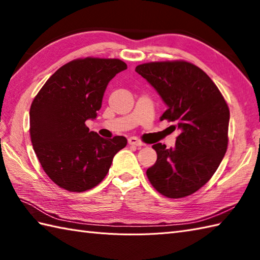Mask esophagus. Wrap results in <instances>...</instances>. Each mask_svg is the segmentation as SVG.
Returning <instances> with one entry per match:
<instances>
[{
    "label": "esophagus",
    "mask_w": 260,
    "mask_h": 260,
    "mask_svg": "<svg viewBox=\"0 0 260 260\" xmlns=\"http://www.w3.org/2000/svg\"><path fill=\"white\" fill-rule=\"evenodd\" d=\"M128 144L129 145H135V146H144L145 145L144 143H143L140 139H137V137H129Z\"/></svg>",
    "instance_id": "1"
}]
</instances>
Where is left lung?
Wrapping results in <instances>:
<instances>
[{"label": "left lung", "mask_w": 260, "mask_h": 260, "mask_svg": "<svg viewBox=\"0 0 260 260\" xmlns=\"http://www.w3.org/2000/svg\"><path fill=\"white\" fill-rule=\"evenodd\" d=\"M135 71L168 105L159 119L174 121L181 131L173 148L152 146L157 159L147 169V179L167 198L191 196L212 178L227 152L228 104L211 78L184 60L142 63Z\"/></svg>", "instance_id": "obj_1"}]
</instances>
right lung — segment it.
Listing matches in <instances>:
<instances>
[{
    "instance_id": "1",
    "label": "right lung",
    "mask_w": 260,
    "mask_h": 260,
    "mask_svg": "<svg viewBox=\"0 0 260 260\" xmlns=\"http://www.w3.org/2000/svg\"><path fill=\"white\" fill-rule=\"evenodd\" d=\"M127 68L119 59L78 58L60 67L33 99L30 137L46 174L69 192H84L107 175L124 136L105 140L85 121L96 118L108 82Z\"/></svg>"
}]
</instances>
